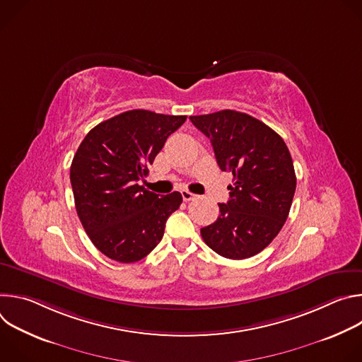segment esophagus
Segmentation results:
<instances>
[{"label": "esophagus", "mask_w": 362, "mask_h": 362, "mask_svg": "<svg viewBox=\"0 0 362 362\" xmlns=\"http://www.w3.org/2000/svg\"><path fill=\"white\" fill-rule=\"evenodd\" d=\"M180 193H182V197H183V200H185V202L193 200V199L196 197V194H193V193H192V192H189V190H182Z\"/></svg>", "instance_id": "esophagus-1"}]
</instances>
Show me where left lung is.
I'll return each instance as SVG.
<instances>
[{"mask_svg":"<svg viewBox=\"0 0 362 362\" xmlns=\"http://www.w3.org/2000/svg\"><path fill=\"white\" fill-rule=\"evenodd\" d=\"M189 119L211 139L219 168L233 175L228 203H219L218 219L200 235L221 256L246 259L275 239L289 215L296 187L291 153L276 132L246 113Z\"/></svg>","mask_w":362,"mask_h":362,"instance_id":"1","label":"left lung"}]
</instances>
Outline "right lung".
Masks as SVG:
<instances>
[{"label": "right lung", "mask_w": 362, "mask_h": 362, "mask_svg": "<svg viewBox=\"0 0 362 362\" xmlns=\"http://www.w3.org/2000/svg\"><path fill=\"white\" fill-rule=\"evenodd\" d=\"M185 122L186 116L130 110L97 124L78 146L70 168L76 211L93 245L110 259H143L179 209V192L159 197L139 180Z\"/></svg>", "instance_id": "right-lung-1"}]
</instances>
